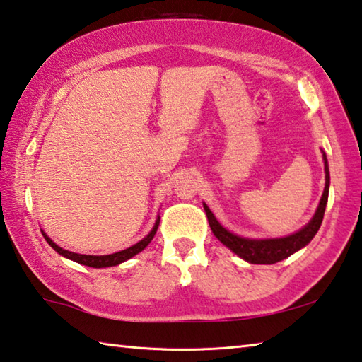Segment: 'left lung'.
Listing matches in <instances>:
<instances>
[{"label":"left lung","mask_w":362,"mask_h":362,"mask_svg":"<svg viewBox=\"0 0 362 362\" xmlns=\"http://www.w3.org/2000/svg\"><path fill=\"white\" fill-rule=\"evenodd\" d=\"M322 158H325V173H326L325 192H322V197L320 200L318 208H316L315 216L305 227H303V229L293 233V235H288L283 238L256 240V238L238 237L235 233L224 229V227L218 223V219L214 218V214L211 213L210 208L206 206V204H204L208 223H210L214 237H216L221 243L226 245L230 251L235 252L237 256H240L251 264L280 262L283 259L294 255L296 251L302 250L303 246H307L310 242H312V238L316 235V232L320 230V226L322 223V216H325V210L327 204L331 176H329V165H327V158L325 152H322Z\"/></svg>","instance_id":"left-lung-1"}]
</instances>
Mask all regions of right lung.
Listing matches in <instances>:
<instances>
[{
    "label": "right lung",
    "mask_w": 362,
    "mask_h": 362,
    "mask_svg": "<svg viewBox=\"0 0 362 362\" xmlns=\"http://www.w3.org/2000/svg\"><path fill=\"white\" fill-rule=\"evenodd\" d=\"M158 223H160V218L157 216L156 219V224L154 227H152V230L146 235L141 242H138L136 245L130 246V248H127L124 251H117V252H112V255H106V256H88V255H78V252H71V251H66L60 248L59 245H55L52 240H50L46 233L42 232L44 238H46V242L52 246V248L59 252V255H62L63 257L66 259H71V261L78 262V264H82V265H87V267H93V269H103V267H112V265H119L125 262L127 259H130L133 256H136L138 252H141L146 246H148L151 243V240L154 238L156 232L158 229Z\"/></svg>",
    "instance_id": "obj_1"
}]
</instances>
